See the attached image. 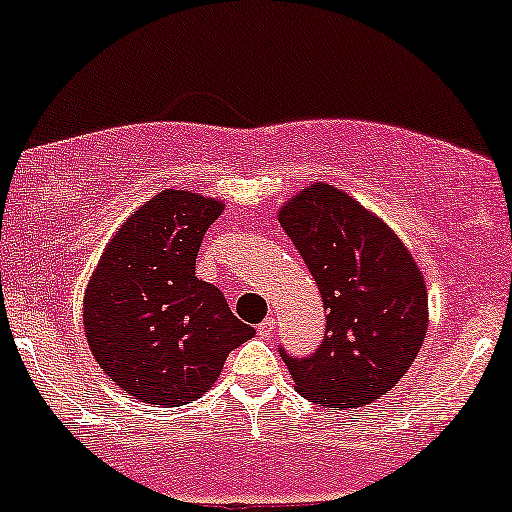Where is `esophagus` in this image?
Wrapping results in <instances>:
<instances>
[{
  "instance_id": "34e87169",
  "label": "esophagus",
  "mask_w": 512,
  "mask_h": 512,
  "mask_svg": "<svg viewBox=\"0 0 512 512\" xmlns=\"http://www.w3.org/2000/svg\"><path fill=\"white\" fill-rule=\"evenodd\" d=\"M274 330H276V322H274V317H267V320H262L260 325H257V334H260L262 339L272 337Z\"/></svg>"
}]
</instances>
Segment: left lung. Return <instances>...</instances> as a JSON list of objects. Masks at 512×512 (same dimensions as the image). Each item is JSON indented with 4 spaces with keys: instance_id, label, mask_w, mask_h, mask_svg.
Instances as JSON below:
<instances>
[{
    "instance_id": "obj_1",
    "label": "left lung",
    "mask_w": 512,
    "mask_h": 512,
    "mask_svg": "<svg viewBox=\"0 0 512 512\" xmlns=\"http://www.w3.org/2000/svg\"><path fill=\"white\" fill-rule=\"evenodd\" d=\"M279 223L327 310L325 342L313 356L281 351L293 387L320 407H366L397 385L424 344V274L383 219L327 182L293 195Z\"/></svg>"
}]
</instances>
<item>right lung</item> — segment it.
<instances>
[{
	"instance_id": "obj_1",
	"label": "right lung",
	"mask_w": 512,
	"mask_h": 512,
	"mask_svg": "<svg viewBox=\"0 0 512 512\" xmlns=\"http://www.w3.org/2000/svg\"><path fill=\"white\" fill-rule=\"evenodd\" d=\"M223 209L199 192H158L117 228L88 279V349L139 402H195L219 380L226 356L255 334L216 286L195 276L204 233Z\"/></svg>"
}]
</instances>
